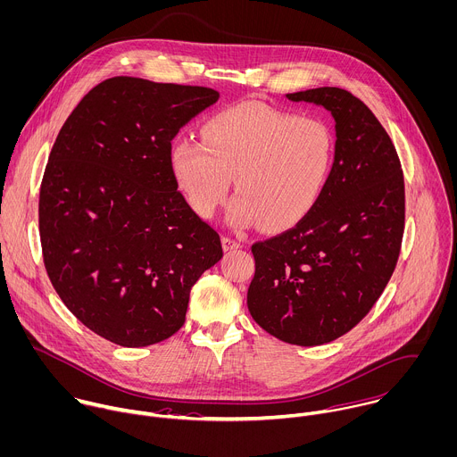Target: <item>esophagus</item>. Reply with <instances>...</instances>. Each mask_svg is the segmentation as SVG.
<instances>
[{
  "mask_svg": "<svg viewBox=\"0 0 457 457\" xmlns=\"http://www.w3.org/2000/svg\"><path fill=\"white\" fill-rule=\"evenodd\" d=\"M222 247H224V251H231V249L240 247V242L231 237H222Z\"/></svg>",
  "mask_w": 457,
  "mask_h": 457,
  "instance_id": "esophagus-1",
  "label": "esophagus"
}]
</instances>
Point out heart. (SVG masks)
<instances>
[{"instance_id": "b5f03b06", "label": "heart", "mask_w": 457, "mask_h": 457, "mask_svg": "<svg viewBox=\"0 0 457 457\" xmlns=\"http://www.w3.org/2000/svg\"><path fill=\"white\" fill-rule=\"evenodd\" d=\"M169 158L197 215L212 217L235 178L229 224L283 231L320 201L334 163V137L320 120L245 102L212 116L203 141L178 136Z\"/></svg>"}]
</instances>
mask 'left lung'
Returning a JSON list of instances; mask_svg holds the SVG:
<instances>
[{
  "label": "left lung",
  "mask_w": 457,
  "mask_h": 457,
  "mask_svg": "<svg viewBox=\"0 0 457 457\" xmlns=\"http://www.w3.org/2000/svg\"><path fill=\"white\" fill-rule=\"evenodd\" d=\"M287 98L332 112L336 156L311 213L251 245L247 309L276 339L320 346L362 321L396 267L405 222L403 174L389 134L350 91L316 87Z\"/></svg>",
  "instance_id": "8db88e82"
}]
</instances>
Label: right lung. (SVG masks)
<instances>
[{
	"instance_id": "obj_1",
	"label": "right lung",
	"mask_w": 457,
	"mask_h": 457,
	"mask_svg": "<svg viewBox=\"0 0 457 457\" xmlns=\"http://www.w3.org/2000/svg\"><path fill=\"white\" fill-rule=\"evenodd\" d=\"M217 100L210 87L112 77L54 143L39 194L45 267L68 311L114 345L174 336L194 283L222 258L169 158L179 129Z\"/></svg>"
}]
</instances>
